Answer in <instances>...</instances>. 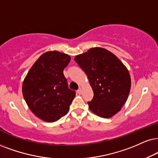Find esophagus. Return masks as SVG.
I'll return each mask as SVG.
<instances>
[{
	"label": "esophagus",
	"mask_w": 158,
	"mask_h": 158,
	"mask_svg": "<svg viewBox=\"0 0 158 158\" xmlns=\"http://www.w3.org/2000/svg\"><path fill=\"white\" fill-rule=\"evenodd\" d=\"M77 93L79 94H81V88H79V89L77 90Z\"/></svg>",
	"instance_id": "1"
}]
</instances>
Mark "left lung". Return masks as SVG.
Instances as JSON below:
<instances>
[{"label":"left lung","instance_id":"8db88e82","mask_svg":"<svg viewBox=\"0 0 158 158\" xmlns=\"http://www.w3.org/2000/svg\"><path fill=\"white\" fill-rule=\"evenodd\" d=\"M74 60L85 71L94 96L87 102L89 109L103 118L120 111L131 90V77L127 68L116 56L101 47L89 49L77 55Z\"/></svg>","mask_w":158,"mask_h":158}]
</instances>
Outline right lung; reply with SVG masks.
<instances>
[{
  "instance_id": "right-lung-1",
  "label": "right lung",
  "mask_w": 158,
  "mask_h": 158,
  "mask_svg": "<svg viewBox=\"0 0 158 158\" xmlns=\"http://www.w3.org/2000/svg\"><path fill=\"white\" fill-rule=\"evenodd\" d=\"M71 57L57 51L47 52L35 61L24 79L23 94L32 112L53 123L65 116L76 95L69 88L63 70Z\"/></svg>"
}]
</instances>
